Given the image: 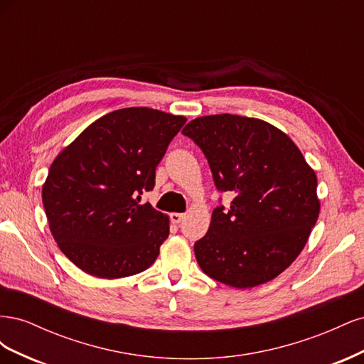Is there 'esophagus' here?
I'll return each mask as SVG.
<instances>
[{
  "label": "esophagus",
  "instance_id": "obj_1",
  "mask_svg": "<svg viewBox=\"0 0 364 364\" xmlns=\"http://www.w3.org/2000/svg\"><path fill=\"white\" fill-rule=\"evenodd\" d=\"M170 218H171V222H173V223H176V225H178V223H181V222H182V220L185 218V214H179V213H173V214H170Z\"/></svg>",
  "mask_w": 364,
  "mask_h": 364
}]
</instances>
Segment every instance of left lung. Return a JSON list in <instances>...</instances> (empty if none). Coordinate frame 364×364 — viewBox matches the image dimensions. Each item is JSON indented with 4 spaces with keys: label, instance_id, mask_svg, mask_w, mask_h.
<instances>
[{
    "label": "left lung",
    "instance_id": "1",
    "mask_svg": "<svg viewBox=\"0 0 364 364\" xmlns=\"http://www.w3.org/2000/svg\"><path fill=\"white\" fill-rule=\"evenodd\" d=\"M203 151L218 191L235 197L217 206L194 253L200 269L235 289L277 278L305 247L321 202L317 178L294 142L266 121L220 114L182 130Z\"/></svg>",
    "mask_w": 364,
    "mask_h": 364
}]
</instances>
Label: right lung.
I'll return each instance as SVG.
<instances>
[{
    "mask_svg": "<svg viewBox=\"0 0 364 364\" xmlns=\"http://www.w3.org/2000/svg\"><path fill=\"white\" fill-rule=\"evenodd\" d=\"M186 123L150 107L109 112L53 161L42 186L51 235L71 262L97 278L149 269L170 234L168 217L139 205L156 167Z\"/></svg>",
    "mask_w": 364,
    "mask_h": 364,
    "instance_id": "add662e5",
    "label": "right lung"
}]
</instances>
